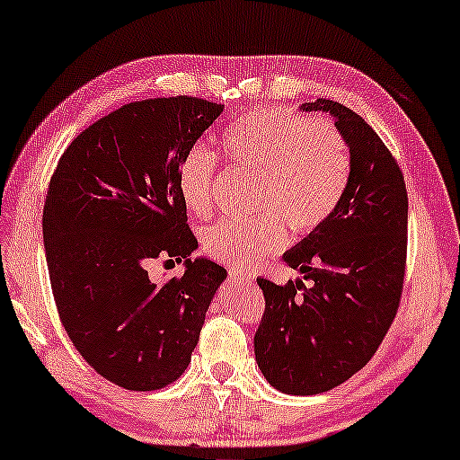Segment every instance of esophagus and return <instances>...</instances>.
<instances>
[{
  "label": "esophagus",
  "instance_id": "1",
  "mask_svg": "<svg viewBox=\"0 0 460 460\" xmlns=\"http://www.w3.org/2000/svg\"><path fill=\"white\" fill-rule=\"evenodd\" d=\"M230 279L232 280H240V282H252L254 274L250 270H230Z\"/></svg>",
  "mask_w": 460,
  "mask_h": 460
}]
</instances>
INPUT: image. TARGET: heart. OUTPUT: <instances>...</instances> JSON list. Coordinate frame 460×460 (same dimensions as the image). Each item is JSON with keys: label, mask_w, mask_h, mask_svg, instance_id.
Wrapping results in <instances>:
<instances>
[{"label": "heart", "mask_w": 460, "mask_h": 460, "mask_svg": "<svg viewBox=\"0 0 460 460\" xmlns=\"http://www.w3.org/2000/svg\"><path fill=\"white\" fill-rule=\"evenodd\" d=\"M222 152L234 168L254 174L252 206L264 210L246 220H224L202 236L204 252L224 264L248 266L276 254L286 227L308 234L328 220L350 180V152L334 124L264 108L224 129ZM216 158L202 146L181 155L178 192L198 216L214 204Z\"/></svg>", "instance_id": "obj_1"}]
</instances>
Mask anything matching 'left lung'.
<instances>
[{
	"instance_id": "8db88e82",
	"label": "left lung",
	"mask_w": 460,
	"mask_h": 460,
	"mask_svg": "<svg viewBox=\"0 0 460 460\" xmlns=\"http://www.w3.org/2000/svg\"><path fill=\"white\" fill-rule=\"evenodd\" d=\"M350 152V180L324 224L282 260L305 274L286 286L256 279L266 310L254 336L258 368L276 391L318 394L367 365L393 324L406 264L409 198L393 154L358 114L318 98Z\"/></svg>"
}]
</instances>
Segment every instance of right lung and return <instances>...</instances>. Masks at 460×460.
Wrapping results in <instances>:
<instances>
[{
  "mask_svg": "<svg viewBox=\"0 0 460 460\" xmlns=\"http://www.w3.org/2000/svg\"><path fill=\"white\" fill-rule=\"evenodd\" d=\"M188 95L132 102L67 146L43 206L51 292L85 362L128 391H158L181 375L226 268L190 258L198 240L178 192L181 155L222 114ZM154 257L184 261L158 285Z\"/></svg>",
  "mask_w": 460,
  "mask_h": 460,
  "instance_id": "1",
  "label": "right lung"
}]
</instances>
